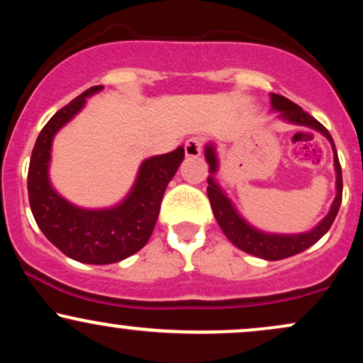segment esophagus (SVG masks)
Returning <instances> with one entry per match:
<instances>
[{
	"label": "esophagus",
	"instance_id": "esophagus-1",
	"mask_svg": "<svg viewBox=\"0 0 363 363\" xmlns=\"http://www.w3.org/2000/svg\"><path fill=\"white\" fill-rule=\"evenodd\" d=\"M203 147H205V141L203 138H199V136H194V138H189L186 141L184 145V152H186V157H199L203 152Z\"/></svg>",
	"mask_w": 363,
	"mask_h": 363
}]
</instances>
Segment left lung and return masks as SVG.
<instances>
[{
	"label": "left lung",
	"mask_w": 363,
	"mask_h": 363,
	"mask_svg": "<svg viewBox=\"0 0 363 363\" xmlns=\"http://www.w3.org/2000/svg\"><path fill=\"white\" fill-rule=\"evenodd\" d=\"M272 106L273 109L281 112V118L295 124H303V126H311L318 131L323 133L326 138L331 141L333 148H335V141H333L331 135L318 119H314L309 112H306L301 106H297L295 102L289 101L286 97L278 94H272ZM206 160L210 164V172L216 170V158L213 148H206ZM335 169H336V194L335 203H333L331 210L326 218L320 222L314 230L307 232V234H298V235H272V234H262V232L254 230L252 227H249L247 223L237 215V211L232 206V203L228 201L227 196H225L220 187L215 184L213 179L208 177V198H210L211 210L218 222L220 228L223 230V234L227 235V239L232 244L237 245L239 249H242L244 252L252 254V256L262 257V259L268 261H278L285 259V257L294 256L306 251L307 247H311L312 244H315L326 232L331 228L333 222H335L336 215H338L340 205H341V196H343V179H341V165L338 160V153L335 150Z\"/></svg>",
	"instance_id": "obj_1"
}]
</instances>
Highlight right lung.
I'll return each mask as SVG.
<instances>
[{
  "mask_svg": "<svg viewBox=\"0 0 363 363\" xmlns=\"http://www.w3.org/2000/svg\"><path fill=\"white\" fill-rule=\"evenodd\" d=\"M101 89L90 86L48 121L32 150L27 177L30 210L43 234L62 254L89 264L118 262L148 242L165 187L184 160L182 147L145 160L131 194L111 210H82L54 193L48 179L54 135Z\"/></svg>",
  "mask_w": 363,
  "mask_h": 363,
  "instance_id": "add662e5",
  "label": "right lung"
}]
</instances>
